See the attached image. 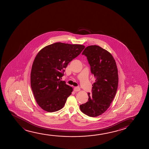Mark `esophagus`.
<instances>
[{"instance_id": "obj_1", "label": "esophagus", "mask_w": 149, "mask_h": 149, "mask_svg": "<svg viewBox=\"0 0 149 149\" xmlns=\"http://www.w3.org/2000/svg\"><path fill=\"white\" fill-rule=\"evenodd\" d=\"M74 90L75 92H78L80 91V88L78 86H76V87L74 88Z\"/></svg>"}]
</instances>
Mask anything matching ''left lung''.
Instances as JSON below:
<instances>
[{
  "label": "left lung",
  "instance_id": "left-lung-1",
  "mask_svg": "<svg viewBox=\"0 0 149 149\" xmlns=\"http://www.w3.org/2000/svg\"><path fill=\"white\" fill-rule=\"evenodd\" d=\"M87 57L91 72L96 78L88 100L80 105L84 114L96 117L103 113L114 99L118 86L116 63L109 52L97 45L86 47L82 53Z\"/></svg>",
  "mask_w": 149,
  "mask_h": 149
}]
</instances>
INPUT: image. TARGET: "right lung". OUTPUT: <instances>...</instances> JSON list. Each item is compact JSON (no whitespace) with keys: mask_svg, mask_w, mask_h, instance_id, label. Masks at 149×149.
<instances>
[{"mask_svg":"<svg viewBox=\"0 0 149 149\" xmlns=\"http://www.w3.org/2000/svg\"><path fill=\"white\" fill-rule=\"evenodd\" d=\"M84 45L55 43L39 51L33 63L31 84L37 103L48 112L63 107L73 88L61 81L68 63L79 55Z\"/></svg>","mask_w":149,"mask_h":149,"instance_id":"add662e5","label":"right lung"}]
</instances>
